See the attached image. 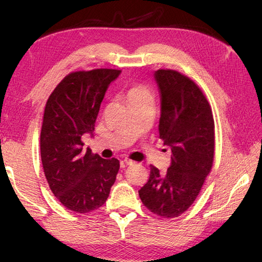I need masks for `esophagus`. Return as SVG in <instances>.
Returning <instances> with one entry per match:
<instances>
[{
	"mask_svg": "<svg viewBox=\"0 0 262 262\" xmlns=\"http://www.w3.org/2000/svg\"><path fill=\"white\" fill-rule=\"evenodd\" d=\"M132 164H133V162L130 161V160H123V161L120 162V167L125 168V167H128V166H130Z\"/></svg>",
	"mask_w": 262,
	"mask_h": 262,
	"instance_id": "1",
	"label": "esophagus"
}]
</instances>
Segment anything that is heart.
I'll list each match as a JSON object with an SVG mask.
<instances>
[{
	"instance_id": "heart-1",
	"label": "heart",
	"mask_w": 262,
	"mask_h": 262,
	"mask_svg": "<svg viewBox=\"0 0 262 262\" xmlns=\"http://www.w3.org/2000/svg\"><path fill=\"white\" fill-rule=\"evenodd\" d=\"M150 96L149 91L146 89L144 85L142 84H137V85H133L128 94V97L129 100L130 99H134V98H141V97H147Z\"/></svg>"
}]
</instances>
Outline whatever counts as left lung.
Returning <instances> with one entry per match:
<instances>
[{
	"label": "left lung",
	"mask_w": 262,
	"mask_h": 262,
	"mask_svg": "<svg viewBox=\"0 0 262 262\" xmlns=\"http://www.w3.org/2000/svg\"><path fill=\"white\" fill-rule=\"evenodd\" d=\"M161 93L160 139L170 146L171 164L164 175L150 165L139 190L145 207L162 217H177L196 199L214 158V119L207 97L192 80L175 70H157Z\"/></svg>",
	"instance_id": "left-lung-1"
}]
</instances>
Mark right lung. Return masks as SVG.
<instances>
[{
	"label": "right lung",
	"instance_id": "right-lung-1",
	"mask_svg": "<svg viewBox=\"0 0 262 262\" xmlns=\"http://www.w3.org/2000/svg\"><path fill=\"white\" fill-rule=\"evenodd\" d=\"M121 71L95 69L68 74L47 100L40 133L45 176L55 198L71 211L89 213L107 200L119 171L117 158L105 160L83 147L93 133L109 84Z\"/></svg>",
	"mask_w": 262,
	"mask_h": 262
}]
</instances>
